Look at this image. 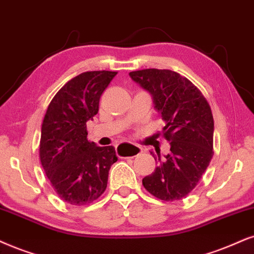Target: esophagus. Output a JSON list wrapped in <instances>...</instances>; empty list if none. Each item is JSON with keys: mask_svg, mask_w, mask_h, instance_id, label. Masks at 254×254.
Returning a JSON list of instances; mask_svg holds the SVG:
<instances>
[{"mask_svg": "<svg viewBox=\"0 0 254 254\" xmlns=\"http://www.w3.org/2000/svg\"><path fill=\"white\" fill-rule=\"evenodd\" d=\"M120 152H121V155L127 156V158H133V157H136L139 155V153H142L143 149L140 146L124 143L120 146Z\"/></svg>", "mask_w": 254, "mask_h": 254, "instance_id": "obj_1", "label": "esophagus"}]
</instances>
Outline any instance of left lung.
I'll return each instance as SVG.
<instances>
[{
    "mask_svg": "<svg viewBox=\"0 0 254 254\" xmlns=\"http://www.w3.org/2000/svg\"><path fill=\"white\" fill-rule=\"evenodd\" d=\"M130 77L147 90L165 121L163 137L170 153L155 172L143 178L147 192L164 201L181 200L197 186L213 157V116L201 91L190 79L168 69L131 71Z\"/></svg>",
    "mask_w": 254,
    "mask_h": 254,
    "instance_id": "8db88e82",
    "label": "left lung"
}]
</instances>
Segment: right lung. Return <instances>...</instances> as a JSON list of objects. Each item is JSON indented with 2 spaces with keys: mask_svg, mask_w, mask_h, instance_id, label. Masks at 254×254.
<instances>
[{
  "mask_svg": "<svg viewBox=\"0 0 254 254\" xmlns=\"http://www.w3.org/2000/svg\"><path fill=\"white\" fill-rule=\"evenodd\" d=\"M116 71H86L65 83L51 99L41 130L40 160L59 197L86 205L104 193L114 146L89 142L86 122L98 112L99 98Z\"/></svg>",
  "mask_w": 254,
  "mask_h": 254,
  "instance_id": "1",
  "label": "right lung"
}]
</instances>
